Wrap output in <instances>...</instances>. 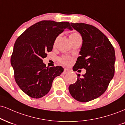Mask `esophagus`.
Listing matches in <instances>:
<instances>
[{
  "label": "esophagus",
  "instance_id": "esophagus-1",
  "mask_svg": "<svg viewBox=\"0 0 125 125\" xmlns=\"http://www.w3.org/2000/svg\"><path fill=\"white\" fill-rule=\"evenodd\" d=\"M70 70H69L68 69H64L63 73V74H66V73H70Z\"/></svg>",
  "mask_w": 125,
  "mask_h": 125
}]
</instances>
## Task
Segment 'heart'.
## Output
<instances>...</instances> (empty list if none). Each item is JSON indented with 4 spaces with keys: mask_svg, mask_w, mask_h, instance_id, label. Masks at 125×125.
Masks as SVG:
<instances>
[{
    "mask_svg": "<svg viewBox=\"0 0 125 125\" xmlns=\"http://www.w3.org/2000/svg\"><path fill=\"white\" fill-rule=\"evenodd\" d=\"M59 37V36L57 37L56 39H55V42H54V45H55L57 40H58ZM69 38H70V41L72 42L73 41L77 40L78 39L82 38V37H81V35H80V34H79L78 32H73L70 34V35H69ZM59 62L61 63L62 64H64V65H69V64L72 63L73 59H72L71 57H69L67 56H62L59 59Z\"/></svg>",
    "mask_w": 125,
    "mask_h": 125,
    "instance_id": "1",
    "label": "heart"
}]
</instances>
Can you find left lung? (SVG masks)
I'll use <instances>...</instances> for the list:
<instances>
[{"mask_svg":"<svg viewBox=\"0 0 125 125\" xmlns=\"http://www.w3.org/2000/svg\"><path fill=\"white\" fill-rule=\"evenodd\" d=\"M83 39L80 56L73 70L85 69L86 73L70 84L69 90L78 101L85 103L99 97L107 89L115 73V49L100 30L85 23H70Z\"/></svg>","mask_w":125,"mask_h":125,"instance_id":"1","label":"left lung"}]
</instances>
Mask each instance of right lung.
<instances>
[{"label":"right lung","instance_id":"1","mask_svg":"<svg viewBox=\"0 0 125 125\" xmlns=\"http://www.w3.org/2000/svg\"><path fill=\"white\" fill-rule=\"evenodd\" d=\"M66 28L73 30L69 22L43 20L30 27L16 40L10 59L14 79L30 97L40 98L47 94L54 79L63 72L61 66L46 67L42 59Z\"/></svg>","mask_w":125,"mask_h":125}]
</instances>
